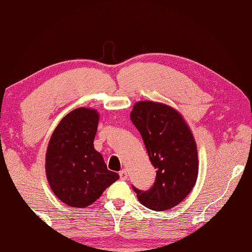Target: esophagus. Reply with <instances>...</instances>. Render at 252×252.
Masks as SVG:
<instances>
[{
	"label": "esophagus",
	"mask_w": 252,
	"mask_h": 252,
	"mask_svg": "<svg viewBox=\"0 0 252 252\" xmlns=\"http://www.w3.org/2000/svg\"><path fill=\"white\" fill-rule=\"evenodd\" d=\"M119 176H120L121 180H126V179H127V173H126V171L125 169L121 170V171L119 172Z\"/></svg>",
	"instance_id": "obj_1"
}]
</instances>
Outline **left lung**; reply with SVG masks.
Wrapping results in <instances>:
<instances>
[{
    "label": "left lung",
    "mask_w": 252,
    "mask_h": 252,
    "mask_svg": "<svg viewBox=\"0 0 252 252\" xmlns=\"http://www.w3.org/2000/svg\"><path fill=\"white\" fill-rule=\"evenodd\" d=\"M130 118L157 169L150 189L142 191L133 187V190L144 207L169 210L190 193L197 181L198 151L193 135L181 114L163 103L136 102Z\"/></svg>",
    "instance_id": "8db88e82"
}]
</instances>
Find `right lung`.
<instances>
[{
	"label": "right lung",
	"instance_id": "right-lung-1",
	"mask_svg": "<svg viewBox=\"0 0 252 252\" xmlns=\"http://www.w3.org/2000/svg\"><path fill=\"white\" fill-rule=\"evenodd\" d=\"M97 122L95 110L78 108L60 121L51 135L46 178L53 193L70 207L90 206L119 179L93 146Z\"/></svg>",
	"mask_w": 252,
	"mask_h": 252
}]
</instances>
